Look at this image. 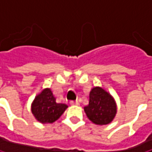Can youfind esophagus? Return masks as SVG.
I'll use <instances>...</instances> for the list:
<instances>
[{
    "label": "esophagus",
    "mask_w": 152,
    "mask_h": 152,
    "mask_svg": "<svg viewBox=\"0 0 152 152\" xmlns=\"http://www.w3.org/2000/svg\"><path fill=\"white\" fill-rule=\"evenodd\" d=\"M70 105H72V106H78L79 102L77 100H76V101H70Z\"/></svg>",
    "instance_id": "34e87169"
}]
</instances>
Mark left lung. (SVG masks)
<instances>
[{
    "mask_svg": "<svg viewBox=\"0 0 152 152\" xmlns=\"http://www.w3.org/2000/svg\"><path fill=\"white\" fill-rule=\"evenodd\" d=\"M89 98V104L83 107L88 119L100 126L111 123L117 113V104L114 98L99 86L91 90Z\"/></svg>",
    "mask_w": 152,
    "mask_h": 152,
    "instance_id": "1",
    "label": "left lung"
}]
</instances>
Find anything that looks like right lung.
Returning <instances> with one entry per match:
<instances>
[{"label": "right lung", "mask_w": 152, "mask_h": 152, "mask_svg": "<svg viewBox=\"0 0 152 152\" xmlns=\"http://www.w3.org/2000/svg\"><path fill=\"white\" fill-rule=\"evenodd\" d=\"M68 108L66 104L57 103L50 88L39 93L31 103V113L35 119L42 124L57 121Z\"/></svg>", "instance_id": "1"}]
</instances>
